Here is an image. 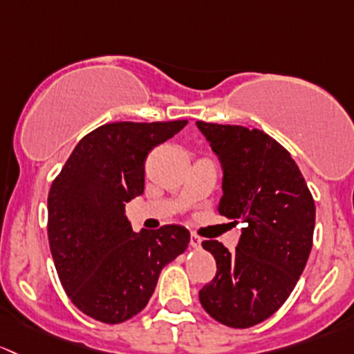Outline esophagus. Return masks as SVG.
I'll return each instance as SVG.
<instances>
[{"mask_svg":"<svg viewBox=\"0 0 354 354\" xmlns=\"http://www.w3.org/2000/svg\"><path fill=\"white\" fill-rule=\"evenodd\" d=\"M201 242H203V240L199 239L196 233H191V242H189V243H191L192 249H199V247H201Z\"/></svg>","mask_w":354,"mask_h":354,"instance_id":"1","label":"esophagus"}]
</instances>
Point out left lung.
Returning a JSON list of instances; mask_svg holds the SVG:
<instances>
[{
    "mask_svg": "<svg viewBox=\"0 0 354 354\" xmlns=\"http://www.w3.org/2000/svg\"><path fill=\"white\" fill-rule=\"evenodd\" d=\"M196 124L223 170L218 213L245 223L233 252L218 240L203 242L216 276L199 300L214 320L245 329L271 317L293 291L310 256L315 204L295 160L264 131Z\"/></svg>",
    "mask_w": 354,
    "mask_h": 354,
    "instance_id": "8db88e82",
    "label": "left lung"
}]
</instances>
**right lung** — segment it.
<instances>
[{"mask_svg":"<svg viewBox=\"0 0 354 354\" xmlns=\"http://www.w3.org/2000/svg\"><path fill=\"white\" fill-rule=\"evenodd\" d=\"M187 121L112 122L80 140L47 198V236L69 300L105 324L150 301L169 262L191 240L180 225L133 232L126 203L145 191V160Z\"/></svg>","mask_w":354,"mask_h":354,"instance_id":"1","label":"right lung"}]
</instances>
